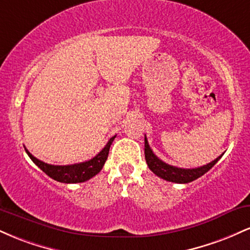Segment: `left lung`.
I'll return each mask as SVG.
<instances>
[{"instance_id":"left-lung-1","label":"left lung","mask_w":250,"mask_h":250,"mask_svg":"<svg viewBox=\"0 0 250 250\" xmlns=\"http://www.w3.org/2000/svg\"><path fill=\"white\" fill-rule=\"evenodd\" d=\"M223 155V154H222ZM221 156L215 159L214 161H211L208 165L202 166V167L197 168H191V169H185V168H177L174 166L168 165V163L163 162L162 160H160L153 153L150 147H149V143L147 137L145 136V156H146V162H147L149 169L155 175H157L161 179L169 181V182H175V183H189L191 181L199 179L207 173L208 170H210L211 168L216 165V162L222 157Z\"/></svg>"}]
</instances>
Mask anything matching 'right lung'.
<instances>
[{
	"instance_id": "1",
	"label": "right lung",
	"mask_w": 250,
	"mask_h": 250,
	"mask_svg": "<svg viewBox=\"0 0 250 250\" xmlns=\"http://www.w3.org/2000/svg\"><path fill=\"white\" fill-rule=\"evenodd\" d=\"M115 136L110 137L107 145L104 146V148L96 155L95 157H93L91 160L81 163H75V165H68V166H54V165H48V163L41 161V160L36 159L35 156H33L29 151L25 148V153L28 154V156L30 157L31 161L41 169L42 171H44L48 176H50L51 179L62 183H80L84 182L91 179L93 176H95L96 174H99L101 171V169L104 166V162L107 161V157L109 154V149H110L111 143H113Z\"/></svg>"
}]
</instances>
